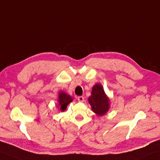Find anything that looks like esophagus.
<instances>
[{"instance_id":"1","label":"esophagus","mask_w":160,"mask_h":160,"mask_svg":"<svg viewBox=\"0 0 160 160\" xmlns=\"http://www.w3.org/2000/svg\"><path fill=\"white\" fill-rule=\"evenodd\" d=\"M78 100V102H83L84 101V97H82V96H78V97L77 98Z\"/></svg>"}]
</instances>
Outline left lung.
I'll use <instances>...</instances> for the list:
<instances>
[{"label": "left lung", "instance_id": "left-lung-1", "mask_svg": "<svg viewBox=\"0 0 160 160\" xmlns=\"http://www.w3.org/2000/svg\"><path fill=\"white\" fill-rule=\"evenodd\" d=\"M88 100L92 110L98 116H103L109 110L110 99L106 96L101 84H95Z\"/></svg>", "mask_w": 160, "mask_h": 160}]
</instances>
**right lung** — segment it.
I'll list each match as a JSON object with an SVG mask.
<instances>
[{
    "mask_svg": "<svg viewBox=\"0 0 160 160\" xmlns=\"http://www.w3.org/2000/svg\"><path fill=\"white\" fill-rule=\"evenodd\" d=\"M72 101L73 98L70 95L65 93V92L60 91V92L58 93V107L60 108V110L62 111V112L67 109L68 105Z\"/></svg>",
    "mask_w": 160,
    "mask_h": 160,
    "instance_id": "right-lung-1",
    "label": "right lung"
}]
</instances>
